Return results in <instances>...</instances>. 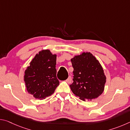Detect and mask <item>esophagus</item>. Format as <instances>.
<instances>
[{"instance_id":"obj_1","label":"esophagus","mask_w":130,"mask_h":130,"mask_svg":"<svg viewBox=\"0 0 130 130\" xmlns=\"http://www.w3.org/2000/svg\"><path fill=\"white\" fill-rule=\"evenodd\" d=\"M72 77L71 76H69L68 77V78L67 79V80H66V81L68 83V84H70L72 83Z\"/></svg>"}]
</instances>
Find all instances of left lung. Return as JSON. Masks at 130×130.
I'll list each match as a JSON object with an SVG mask.
<instances>
[{
	"label": "left lung",
	"instance_id": "8db88e82",
	"mask_svg": "<svg viewBox=\"0 0 130 130\" xmlns=\"http://www.w3.org/2000/svg\"><path fill=\"white\" fill-rule=\"evenodd\" d=\"M73 83L70 89L83 101L92 100L102 94L106 82L104 70L91 53H83L71 59Z\"/></svg>",
	"mask_w": 130,
	"mask_h": 130
}]
</instances>
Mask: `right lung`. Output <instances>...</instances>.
I'll list each match as a JSON object with an SVG mask.
<instances>
[{
  "mask_svg": "<svg viewBox=\"0 0 130 130\" xmlns=\"http://www.w3.org/2000/svg\"><path fill=\"white\" fill-rule=\"evenodd\" d=\"M56 55L49 50L37 54L25 72L27 91L36 99L42 100L51 96L58 86L57 78Z\"/></svg>",
  "mask_w": 130,
  "mask_h": 130,
  "instance_id": "add662e5",
  "label": "right lung"
}]
</instances>
